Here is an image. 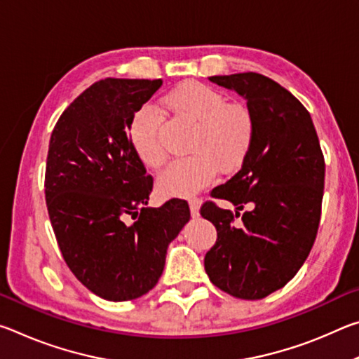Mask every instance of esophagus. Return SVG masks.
Returning a JSON list of instances; mask_svg holds the SVG:
<instances>
[{
  "mask_svg": "<svg viewBox=\"0 0 359 359\" xmlns=\"http://www.w3.org/2000/svg\"><path fill=\"white\" fill-rule=\"evenodd\" d=\"M188 204H190V214L191 217H198L199 215V208H201V199L199 198H191L190 201H188Z\"/></svg>",
  "mask_w": 359,
  "mask_h": 359,
  "instance_id": "34e87169",
  "label": "esophagus"
}]
</instances>
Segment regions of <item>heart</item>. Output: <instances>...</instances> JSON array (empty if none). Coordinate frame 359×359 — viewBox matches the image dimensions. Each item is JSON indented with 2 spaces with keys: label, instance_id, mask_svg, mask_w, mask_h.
<instances>
[{
  "label": "heart",
  "instance_id": "b5f03b06",
  "mask_svg": "<svg viewBox=\"0 0 359 359\" xmlns=\"http://www.w3.org/2000/svg\"><path fill=\"white\" fill-rule=\"evenodd\" d=\"M166 106L180 120L194 125L188 150L193 155L169 165L158 179L168 196H191L215 179L217 169L233 172L253 147L257 123L250 109L229 102L228 96L209 85L193 82L166 96ZM161 115L142 106L133 115L130 141L145 166L158 168L166 158L161 139Z\"/></svg>",
  "mask_w": 359,
  "mask_h": 359
}]
</instances>
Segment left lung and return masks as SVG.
Returning a JSON list of instances; mask_svg holds the SVG:
<instances>
[{"label": "left lung", "instance_id": "8db88e82", "mask_svg": "<svg viewBox=\"0 0 359 359\" xmlns=\"http://www.w3.org/2000/svg\"><path fill=\"white\" fill-rule=\"evenodd\" d=\"M210 82L247 100L257 135L242 168L212 198L236 212L203 204L217 242L205 253L210 282L239 299H263L287 285L317 238L325 158L311 114L287 88L258 72L212 76ZM248 203L251 209L241 216Z\"/></svg>", "mask_w": 359, "mask_h": 359}]
</instances>
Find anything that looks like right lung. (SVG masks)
Returning <instances> with one entry per match:
<instances>
[{"label": "right lung", "instance_id": "obj_1", "mask_svg": "<svg viewBox=\"0 0 359 359\" xmlns=\"http://www.w3.org/2000/svg\"><path fill=\"white\" fill-rule=\"evenodd\" d=\"M161 85L95 82L66 107L48 144L46 203L58 247L77 280L107 301L149 293L168 245L190 220L184 199L147 208L154 179L130 141L133 115Z\"/></svg>", "mask_w": 359, "mask_h": 359}]
</instances>
